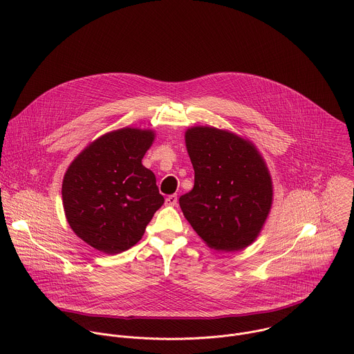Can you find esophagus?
Listing matches in <instances>:
<instances>
[{
	"label": "esophagus",
	"instance_id": "esophagus-1",
	"mask_svg": "<svg viewBox=\"0 0 354 354\" xmlns=\"http://www.w3.org/2000/svg\"><path fill=\"white\" fill-rule=\"evenodd\" d=\"M176 203H178V196L176 194H171L165 198L167 205H176Z\"/></svg>",
	"mask_w": 354,
	"mask_h": 354
}]
</instances>
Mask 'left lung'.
I'll use <instances>...</instances> for the list:
<instances>
[{"label": "left lung", "mask_w": 354, "mask_h": 354, "mask_svg": "<svg viewBox=\"0 0 354 354\" xmlns=\"http://www.w3.org/2000/svg\"><path fill=\"white\" fill-rule=\"evenodd\" d=\"M194 187L179 205L197 234L218 251H240L259 234L272 207L268 168L247 140L209 127L186 132Z\"/></svg>", "instance_id": "1"}]
</instances>
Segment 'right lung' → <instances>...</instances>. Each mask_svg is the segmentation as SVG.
<instances>
[{
  "label": "right lung",
  "mask_w": 354,
  "mask_h": 354,
  "mask_svg": "<svg viewBox=\"0 0 354 354\" xmlns=\"http://www.w3.org/2000/svg\"><path fill=\"white\" fill-rule=\"evenodd\" d=\"M151 131L122 128L91 143L68 167L62 198L73 232L95 250L135 245L164 204L154 174L142 165Z\"/></svg>",
  "instance_id": "add662e5"
}]
</instances>
